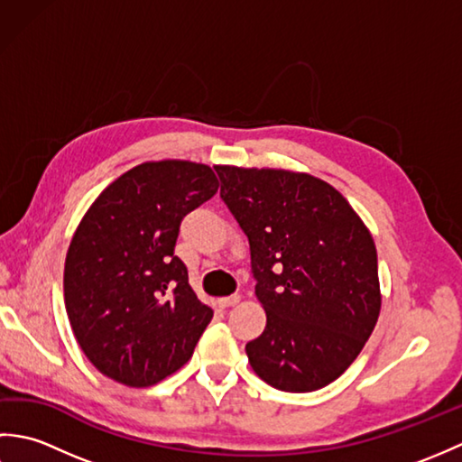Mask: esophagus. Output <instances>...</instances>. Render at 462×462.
<instances>
[{"mask_svg": "<svg viewBox=\"0 0 462 462\" xmlns=\"http://www.w3.org/2000/svg\"><path fill=\"white\" fill-rule=\"evenodd\" d=\"M238 301H240V296H238V293H234V296H228V298H220L218 306L220 308H232V306H236Z\"/></svg>", "mask_w": 462, "mask_h": 462, "instance_id": "obj_1", "label": "esophagus"}]
</instances>
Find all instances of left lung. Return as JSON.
<instances>
[{
	"instance_id": "1",
	"label": "left lung",
	"mask_w": 462,
	"mask_h": 462,
	"mask_svg": "<svg viewBox=\"0 0 462 462\" xmlns=\"http://www.w3.org/2000/svg\"><path fill=\"white\" fill-rule=\"evenodd\" d=\"M220 196L250 242L266 329L246 346L268 385L308 393L361 353L381 311L377 250L326 180L282 169L214 166Z\"/></svg>"
}]
</instances>
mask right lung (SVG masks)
Instances as JSON below:
<instances>
[{
  "label": "right lung",
  "instance_id": "right-lung-1",
  "mask_svg": "<svg viewBox=\"0 0 462 462\" xmlns=\"http://www.w3.org/2000/svg\"><path fill=\"white\" fill-rule=\"evenodd\" d=\"M216 190L206 164L143 162L85 212L65 258V310L103 375L151 387L192 357L212 310L196 298L174 246L184 216Z\"/></svg>",
  "mask_w": 462,
  "mask_h": 462
}]
</instances>
